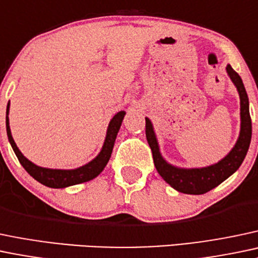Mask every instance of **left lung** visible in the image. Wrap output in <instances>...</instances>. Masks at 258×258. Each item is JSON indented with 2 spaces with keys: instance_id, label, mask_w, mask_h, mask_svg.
Listing matches in <instances>:
<instances>
[{
  "instance_id": "1",
  "label": "left lung",
  "mask_w": 258,
  "mask_h": 258,
  "mask_svg": "<svg viewBox=\"0 0 258 258\" xmlns=\"http://www.w3.org/2000/svg\"><path fill=\"white\" fill-rule=\"evenodd\" d=\"M226 70L240 94L241 131L235 147L219 163L205 168H194V169H181V168L168 164L159 153L158 143H157V138L151 121L146 118V137H147L148 145H150L152 154H153V162L157 172L170 186H173L175 190L180 191V193L194 195L208 193L209 190L221 184L225 179L234 174L247 154L252 135V122L250 110H248L247 93H246L240 75L232 69L231 65H227Z\"/></svg>"
}]
</instances>
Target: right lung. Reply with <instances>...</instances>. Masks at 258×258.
Instances as JSON below:
<instances>
[{
  "label": "right lung",
  "mask_w": 258,
  "mask_h": 258,
  "mask_svg": "<svg viewBox=\"0 0 258 258\" xmlns=\"http://www.w3.org/2000/svg\"><path fill=\"white\" fill-rule=\"evenodd\" d=\"M8 110H10V102L7 105V116H6V130H7V136L8 141H10L11 146H12L13 151H15L16 156H17L20 163L23 165L24 169L28 172L36 180L42 183L43 185L49 186V188H65V186L75 185V184L84 183V181H89L91 179L100 174L105 167H106L108 159H110L111 153H112L113 143H115L116 136L120 130L122 120L124 117V111H120L116 113L110 121L108 124L106 138H105V143L102 146V150L99 153L96 158L93 159L90 163L83 165V167L78 168V169L72 170H61V169H48V168L38 167V165L33 164L29 162L18 147L16 146L15 141H13L12 135H11L10 130V121H8Z\"/></svg>",
  "instance_id": "obj_1"
}]
</instances>
